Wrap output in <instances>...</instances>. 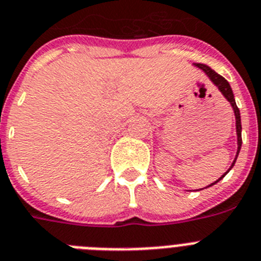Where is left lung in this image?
<instances>
[{
    "instance_id": "8db88e82",
    "label": "left lung",
    "mask_w": 261,
    "mask_h": 261,
    "mask_svg": "<svg viewBox=\"0 0 261 261\" xmlns=\"http://www.w3.org/2000/svg\"><path fill=\"white\" fill-rule=\"evenodd\" d=\"M195 65H196V66H198L199 69L203 70V71H204V73L207 74V75H208L210 80H211L212 82H214V85H215V86H218V89L220 90V93H222L223 95H224V97H225V99L228 100L229 103H231L232 109H233V113H235L236 134H238V152H236L235 161H233V163H232L231 167H229V170H231V168L233 167V164H235L236 158H238L239 151H240V147H242V120H240V111H239L238 106H236L235 98H233V93H232V89H231V86H229V83L227 82V80H225V78H223L222 75H219V74L216 73V71H214V70H212L211 67L207 66V65H203V63H195ZM229 170H228V171H229ZM228 171H227V172H228ZM227 172H225L224 175H227ZM224 175H223L222 178H219L218 180L214 181V183H212V185H210V186H214V185H215V183H218V181L220 180V179L224 178ZM210 186H208V187H210ZM205 188H207V187H205Z\"/></svg>"
}]
</instances>
